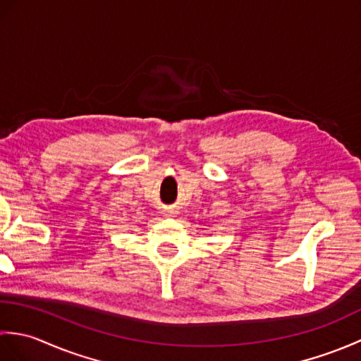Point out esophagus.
<instances>
[{
    "label": "esophagus",
    "mask_w": 361,
    "mask_h": 361,
    "mask_svg": "<svg viewBox=\"0 0 361 361\" xmlns=\"http://www.w3.org/2000/svg\"><path fill=\"white\" fill-rule=\"evenodd\" d=\"M164 216H166V217H173V216H175V211L166 209V211H164Z\"/></svg>",
    "instance_id": "34e87169"
}]
</instances>
